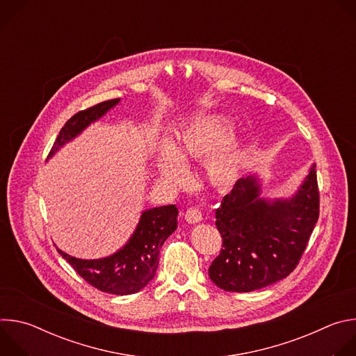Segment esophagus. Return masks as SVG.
<instances>
[{
    "label": "esophagus",
    "mask_w": 356,
    "mask_h": 356,
    "mask_svg": "<svg viewBox=\"0 0 356 356\" xmlns=\"http://www.w3.org/2000/svg\"><path fill=\"white\" fill-rule=\"evenodd\" d=\"M184 217H186V221L190 222V224H197V222H200L202 220L201 211L198 209H193V207L186 211Z\"/></svg>",
    "instance_id": "1"
}]
</instances>
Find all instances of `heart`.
I'll return each instance as SVG.
<instances>
[{"instance_id":"1","label":"heart","mask_w":356,"mask_h":356,"mask_svg":"<svg viewBox=\"0 0 356 356\" xmlns=\"http://www.w3.org/2000/svg\"><path fill=\"white\" fill-rule=\"evenodd\" d=\"M234 122L222 114L198 115L184 124L175 135V146L162 145L156 154L161 176L181 184L188 172L184 161L206 162L209 181L218 188L234 186L245 168V147L232 138Z\"/></svg>"}]
</instances>
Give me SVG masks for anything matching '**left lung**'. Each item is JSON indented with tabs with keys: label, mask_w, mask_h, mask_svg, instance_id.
<instances>
[{
	"label": "left lung",
	"mask_w": 356,
	"mask_h": 356,
	"mask_svg": "<svg viewBox=\"0 0 356 356\" xmlns=\"http://www.w3.org/2000/svg\"><path fill=\"white\" fill-rule=\"evenodd\" d=\"M259 191L257 177H241L216 210L222 249L209 276L225 291L259 290L287 277L318 221L316 165L290 200L266 201Z\"/></svg>",
	"instance_id": "1"
}]
</instances>
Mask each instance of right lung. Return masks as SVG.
I'll use <instances>...</instances> for the list:
<instances>
[{
    "label": "right lung",
    "instance_id": "1",
    "mask_svg": "<svg viewBox=\"0 0 356 356\" xmlns=\"http://www.w3.org/2000/svg\"><path fill=\"white\" fill-rule=\"evenodd\" d=\"M120 98L107 99L74 114L60 129L49 156L66 142L79 135L87 125L103 117L118 104ZM179 210L175 204L143 211L140 221L128 243L114 255L103 259L84 261L62 252L60 255L92 287L118 296L132 294L143 289L155 277L159 265V252L168 236L177 228Z\"/></svg>",
    "mask_w": 356,
    "mask_h": 356
}]
</instances>
